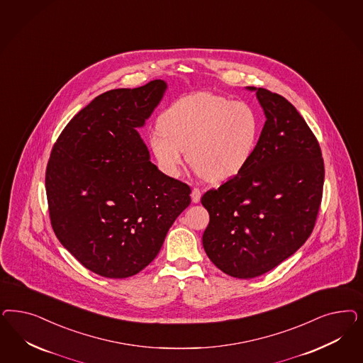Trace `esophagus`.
I'll return each mask as SVG.
<instances>
[{
  "label": "esophagus",
  "mask_w": 363,
  "mask_h": 363,
  "mask_svg": "<svg viewBox=\"0 0 363 363\" xmlns=\"http://www.w3.org/2000/svg\"><path fill=\"white\" fill-rule=\"evenodd\" d=\"M191 198H192V201H194V203H198V201H200V198H201V191H200L199 188L195 187L192 189Z\"/></svg>",
  "instance_id": "1"
}]
</instances>
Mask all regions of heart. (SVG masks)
I'll return each instance as SVG.
<instances>
[{"label": "heart", "instance_id": "obj_1", "mask_svg": "<svg viewBox=\"0 0 363 363\" xmlns=\"http://www.w3.org/2000/svg\"><path fill=\"white\" fill-rule=\"evenodd\" d=\"M260 117L245 101L200 92L174 101L150 135V148L165 175L180 174L186 160L195 172L220 183L240 174L255 152Z\"/></svg>", "mask_w": 363, "mask_h": 363}]
</instances>
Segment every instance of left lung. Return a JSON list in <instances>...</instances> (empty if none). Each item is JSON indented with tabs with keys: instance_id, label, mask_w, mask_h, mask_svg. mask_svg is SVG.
Wrapping results in <instances>:
<instances>
[{
	"instance_id": "8db88e82",
	"label": "left lung",
	"mask_w": 363,
	"mask_h": 363,
	"mask_svg": "<svg viewBox=\"0 0 363 363\" xmlns=\"http://www.w3.org/2000/svg\"><path fill=\"white\" fill-rule=\"evenodd\" d=\"M257 92L266 123L246 168L201 196L210 213L203 247L230 277L266 274L303 246L322 201L319 143L296 108L264 88Z\"/></svg>"
}]
</instances>
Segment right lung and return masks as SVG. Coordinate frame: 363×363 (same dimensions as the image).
Returning <instances> with one entry per match:
<instances>
[{
    "mask_svg": "<svg viewBox=\"0 0 363 363\" xmlns=\"http://www.w3.org/2000/svg\"><path fill=\"white\" fill-rule=\"evenodd\" d=\"M167 84L100 94L70 120L55 143L45 174L52 228L85 269L121 279L145 269L191 188L150 162L138 128Z\"/></svg>",
    "mask_w": 363,
    "mask_h": 363,
    "instance_id": "obj_1",
    "label": "right lung"
}]
</instances>
